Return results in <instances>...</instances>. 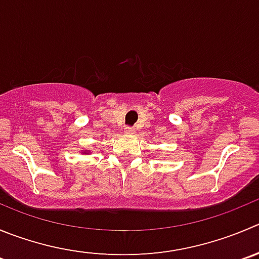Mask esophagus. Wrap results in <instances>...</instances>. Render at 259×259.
Listing matches in <instances>:
<instances>
[{"mask_svg": "<svg viewBox=\"0 0 259 259\" xmlns=\"http://www.w3.org/2000/svg\"><path fill=\"white\" fill-rule=\"evenodd\" d=\"M124 132L127 135H132V134H135V128L134 127H125Z\"/></svg>", "mask_w": 259, "mask_h": 259, "instance_id": "obj_1", "label": "esophagus"}]
</instances>
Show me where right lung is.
I'll return each mask as SVG.
<instances>
[{
    "mask_svg": "<svg viewBox=\"0 0 259 259\" xmlns=\"http://www.w3.org/2000/svg\"><path fill=\"white\" fill-rule=\"evenodd\" d=\"M85 152H89V151H85Z\"/></svg>",
    "mask_w": 259,
    "mask_h": 259,
    "instance_id": "1",
    "label": "right lung"
}]
</instances>
